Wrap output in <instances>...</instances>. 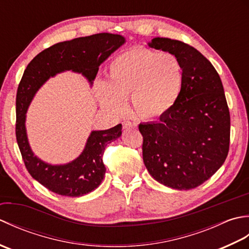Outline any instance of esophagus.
Listing matches in <instances>:
<instances>
[{
	"mask_svg": "<svg viewBox=\"0 0 249 249\" xmlns=\"http://www.w3.org/2000/svg\"><path fill=\"white\" fill-rule=\"evenodd\" d=\"M123 128H137V125L135 123H131L129 121H125L123 122Z\"/></svg>",
	"mask_w": 249,
	"mask_h": 249,
	"instance_id": "esophagus-1",
	"label": "esophagus"
}]
</instances>
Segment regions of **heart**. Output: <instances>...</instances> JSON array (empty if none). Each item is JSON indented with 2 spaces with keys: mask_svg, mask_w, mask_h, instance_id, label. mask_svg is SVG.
Instances as JSON below:
<instances>
[{
  "mask_svg": "<svg viewBox=\"0 0 249 249\" xmlns=\"http://www.w3.org/2000/svg\"><path fill=\"white\" fill-rule=\"evenodd\" d=\"M183 84L181 63L170 53L133 48L110 63L107 80L95 84L100 106L114 115L126 112L130 98L134 113L142 120L166 114L179 96Z\"/></svg>",
  "mask_w": 249,
  "mask_h": 249,
  "instance_id": "heart-1",
  "label": "heart"
}]
</instances>
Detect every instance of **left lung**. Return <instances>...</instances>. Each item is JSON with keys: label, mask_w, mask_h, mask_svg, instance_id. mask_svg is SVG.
Segmentation results:
<instances>
[{"label": "left lung", "mask_w": 249, "mask_h": 249, "mask_svg": "<svg viewBox=\"0 0 249 249\" xmlns=\"http://www.w3.org/2000/svg\"><path fill=\"white\" fill-rule=\"evenodd\" d=\"M147 46L177 57L183 84L166 114L139 125L144 165L158 183L193 189L212 177L228 155L230 113L223 83L212 63L192 46L165 37H155Z\"/></svg>", "instance_id": "8db88e82"}]
</instances>
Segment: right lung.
Listing matches in <instances>:
<instances>
[{"label":"right lung","mask_w":249,"mask_h":249,"mask_svg":"<svg viewBox=\"0 0 249 249\" xmlns=\"http://www.w3.org/2000/svg\"><path fill=\"white\" fill-rule=\"evenodd\" d=\"M125 41L124 36L111 33L62 41L41 51L25 68L16 97V138L29 173L51 192L80 197L96 189L106 173L104 151L107 144L120 138L122 124L106 130H92L76 160L53 165L40 160L31 149L25 127L29 106L38 89L57 73L67 71L81 73L92 86L99 66Z\"/></svg>","instance_id":"add662e5"}]
</instances>
